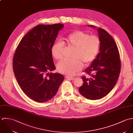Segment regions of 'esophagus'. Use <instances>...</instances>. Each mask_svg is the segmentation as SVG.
Here are the masks:
<instances>
[{"label": "esophagus", "mask_w": 133, "mask_h": 133, "mask_svg": "<svg viewBox=\"0 0 133 133\" xmlns=\"http://www.w3.org/2000/svg\"><path fill=\"white\" fill-rule=\"evenodd\" d=\"M65 78L67 79H68V80H74L75 79V78L74 77H69V76H66L65 77Z\"/></svg>", "instance_id": "1"}]
</instances>
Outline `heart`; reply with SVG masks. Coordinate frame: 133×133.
I'll use <instances>...</instances> for the list:
<instances>
[{"label": "heart", "instance_id": "heart-1", "mask_svg": "<svg viewBox=\"0 0 133 133\" xmlns=\"http://www.w3.org/2000/svg\"><path fill=\"white\" fill-rule=\"evenodd\" d=\"M63 43L68 48L74 49L72 60L63 59L57 64V70L65 75H74L82 68L83 65L91 64L99 52L100 41L96 35L76 31L63 37ZM63 44L56 42L51 47V54L56 59L63 57Z\"/></svg>", "mask_w": 133, "mask_h": 133}]
</instances>
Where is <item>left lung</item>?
<instances>
[{"label":"left lung","instance_id":"8db88e82","mask_svg":"<svg viewBox=\"0 0 133 133\" xmlns=\"http://www.w3.org/2000/svg\"><path fill=\"white\" fill-rule=\"evenodd\" d=\"M97 29L100 41L99 52L94 62L84 71L90 77H82L83 85L79 90L85 98L92 100L100 99L109 93L118 79L121 67L117 46L111 36L103 29Z\"/></svg>","mask_w":133,"mask_h":133}]
</instances>
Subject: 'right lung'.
<instances>
[{
    "label": "right lung",
    "instance_id": "obj_1",
    "mask_svg": "<svg viewBox=\"0 0 133 133\" xmlns=\"http://www.w3.org/2000/svg\"><path fill=\"white\" fill-rule=\"evenodd\" d=\"M64 25H39L24 36L13 57V67L23 91L32 100L43 103L56 94L64 77L49 74L55 69L51 47Z\"/></svg>",
    "mask_w": 133,
    "mask_h": 133
}]
</instances>
